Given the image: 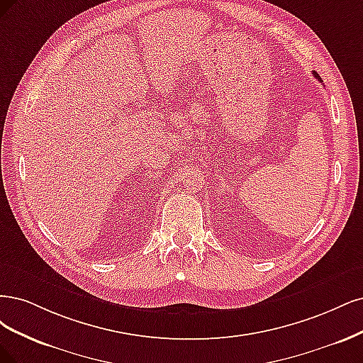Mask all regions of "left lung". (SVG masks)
<instances>
[{
    "label": "left lung",
    "instance_id": "8db88e82",
    "mask_svg": "<svg viewBox=\"0 0 363 363\" xmlns=\"http://www.w3.org/2000/svg\"><path fill=\"white\" fill-rule=\"evenodd\" d=\"M313 77H315V78H317V79H318V81H321V78H320V75H318V74H317V72H313Z\"/></svg>",
    "mask_w": 363,
    "mask_h": 363
}]
</instances>
